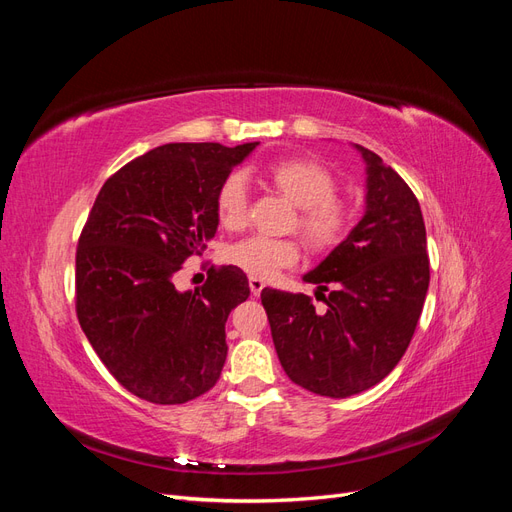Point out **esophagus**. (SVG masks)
Segmentation results:
<instances>
[{"mask_svg": "<svg viewBox=\"0 0 512 512\" xmlns=\"http://www.w3.org/2000/svg\"><path fill=\"white\" fill-rule=\"evenodd\" d=\"M262 288H265V282L258 280V277H250V290H252L254 297H258V294L262 292Z\"/></svg>", "mask_w": 512, "mask_h": 512, "instance_id": "obj_1", "label": "esophagus"}]
</instances>
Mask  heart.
<instances>
[{"instance_id":"obj_1","label":"heart","mask_w":512,"mask_h":512,"mask_svg":"<svg viewBox=\"0 0 512 512\" xmlns=\"http://www.w3.org/2000/svg\"><path fill=\"white\" fill-rule=\"evenodd\" d=\"M269 177L292 205L299 207L297 226L309 245L327 250L342 241L348 228V211L337 194V179L327 166L314 160H280L269 166ZM250 211V183L243 170H232L215 194V213L226 228H239ZM230 265L258 280H269L282 269L297 265L301 247L292 239L250 235L228 247Z\"/></svg>"}]
</instances>
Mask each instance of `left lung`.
<instances>
[{"label":"left lung","instance_id":"8db88e82","mask_svg":"<svg viewBox=\"0 0 512 512\" xmlns=\"http://www.w3.org/2000/svg\"><path fill=\"white\" fill-rule=\"evenodd\" d=\"M367 164L365 215L350 235L309 271L307 294L265 288L260 294L286 376L324 397L371 389L408 350L429 288L421 205L391 166L361 145ZM328 294L324 295L323 292Z\"/></svg>","mask_w":512,"mask_h":512}]
</instances>
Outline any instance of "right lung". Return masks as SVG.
Returning <instances> with one entry per match:
<instances>
[{
	"label": "right lung",
	"mask_w": 512,
	"mask_h": 512,
	"mask_svg": "<svg viewBox=\"0 0 512 512\" xmlns=\"http://www.w3.org/2000/svg\"><path fill=\"white\" fill-rule=\"evenodd\" d=\"M258 143H168L106 179L76 247V316L113 378L151 404L213 389L226 361V320L250 297L239 267L194 292L175 273L218 230L215 194Z\"/></svg>",
	"instance_id": "add662e5"
}]
</instances>
